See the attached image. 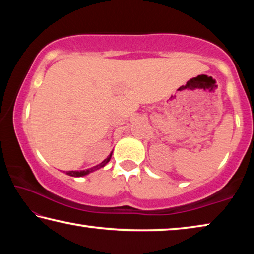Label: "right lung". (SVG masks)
<instances>
[{"label": "right lung", "mask_w": 254, "mask_h": 254, "mask_svg": "<svg viewBox=\"0 0 254 254\" xmlns=\"http://www.w3.org/2000/svg\"><path fill=\"white\" fill-rule=\"evenodd\" d=\"M112 153H113V152H111L110 156L107 157V158L105 159V160H103L101 163H98L97 166H94V167H92V168L86 169V170H79V171L71 170V171H66V175L71 176V177H83V176H86V175L91 174V173H93V171H95V170H97V169H101V168H103V167H104V166L106 165L107 162H109V161L111 160Z\"/></svg>", "instance_id": "add662e5"}]
</instances>
